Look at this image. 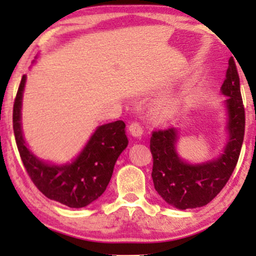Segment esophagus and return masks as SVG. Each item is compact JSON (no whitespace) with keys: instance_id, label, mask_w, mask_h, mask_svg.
<instances>
[{"instance_id":"esophagus-1","label":"esophagus","mask_w":256,"mask_h":256,"mask_svg":"<svg viewBox=\"0 0 256 256\" xmlns=\"http://www.w3.org/2000/svg\"><path fill=\"white\" fill-rule=\"evenodd\" d=\"M128 131L134 137H140L143 134V128L140 126V122H132V124L128 126Z\"/></svg>"}]
</instances>
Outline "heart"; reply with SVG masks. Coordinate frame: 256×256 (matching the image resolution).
Masks as SVG:
<instances>
[{"label": "heart", "mask_w": 256, "mask_h": 256, "mask_svg": "<svg viewBox=\"0 0 256 256\" xmlns=\"http://www.w3.org/2000/svg\"><path fill=\"white\" fill-rule=\"evenodd\" d=\"M174 102H173V100H164V101H161L160 104H158L156 107V110H158V114L161 116H171L173 113V110H174Z\"/></svg>", "instance_id": "heart-1"}]
</instances>
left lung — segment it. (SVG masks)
I'll return each mask as SVG.
<instances>
[{
  "label": "left lung",
  "instance_id": "obj_1",
  "mask_svg": "<svg viewBox=\"0 0 256 256\" xmlns=\"http://www.w3.org/2000/svg\"><path fill=\"white\" fill-rule=\"evenodd\" d=\"M220 92L226 96L224 107L228 137L219 156L195 164L182 158L177 152L179 131L176 128L155 131L150 137L154 188L167 204L178 210L204 207L210 204L228 183L238 161L246 118L240 77L232 58L228 60L226 79Z\"/></svg>",
  "mask_w": 256,
  "mask_h": 256
}]
</instances>
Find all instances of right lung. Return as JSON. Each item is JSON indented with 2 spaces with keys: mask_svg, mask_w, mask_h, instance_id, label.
I'll use <instances>...</instances> for the list:
<instances>
[{
  "mask_svg": "<svg viewBox=\"0 0 256 256\" xmlns=\"http://www.w3.org/2000/svg\"><path fill=\"white\" fill-rule=\"evenodd\" d=\"M22 76L13 108V128L18 150L32 182L43 195L71 208H83L96 201L110 183L114 165L128 144L122 120L98 126L80 152L72 161L54 164L32 152L22 126Z\"/></svg>",
  "mask_w": 256,
  "mask_h": 256,
  "instance_id": "right-lung-1",
  "label": "right lung"
}]
</instances>
